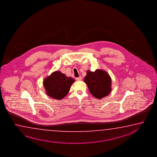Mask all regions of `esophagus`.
<instances>
[{
	"mask_svg": "<svg viewBox=\"0 0 157 157\" xmlns=\"http://www.w3.org/2000/svg\"><path fill=\"white\" fill-rule=\"evenodd\" d=\"M75 79H76V80H77V81H80V80H81V79H82V77L80 76V77H76Z\"/></svg>",
	"mask_w": 157,
	"mask_h": 157,
	"instance_id": "obj_1",
	"label": "esophagus"
}]
</instances>
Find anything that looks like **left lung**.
Masks as SVG:
<instances>
[{"instance_id": "obj_1", "label": "left lung", "mask_w": 157, "mask_h": 157, "mask_svg": "<svg viewBox=\"0 0 157 157\" xmlns=\"http://www.w3.org/2000/svg\"><path fill=\"white\" fill-rule=\"evenodd\" d=\"M84 82L88 86L90 93L98 99L105 97L111 91V77L103 70H96L94 72L87 71Z\"/></svg>"}]
</instances>
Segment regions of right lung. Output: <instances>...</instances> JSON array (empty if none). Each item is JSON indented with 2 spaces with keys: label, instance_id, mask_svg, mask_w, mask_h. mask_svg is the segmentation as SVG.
Masks as SVG:
<instances>
[{
  "label": "right lung",
  "instance_id": "1",
  "mask_svg": "<svg viewBox=\"0 0 157 157\" xmlns=\"http://www.w3.org/2000/svg\"><path fill=\"white\" fill-rule=\"evenodd\" d=\"M74 82V79L71 77H66L60 71H55L46 78L43 83L46 94L50 97L61 100L68 94Z\"/></svg>",
  "mask_w": 157,
  "mask_h": 157
}]
</instances>
